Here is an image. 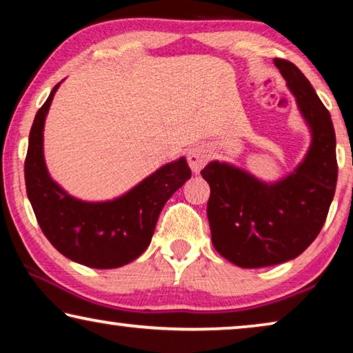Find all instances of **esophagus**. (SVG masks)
Here are the masks:
<instances>
[{"instance_id": "obj_1", "label": "esophagus", "mask_w": 353, "mask_h": 353, "mask_svg": "<svg viewBox=\"0 0 353 353\" xmlns=\"http://www.w3.org/2000/svg\"><path fill=\"white\" fill-rule=\"evenodd\" d=\"M209 157L210 152L206 145H193L192 149L187 152V161L194 174H198V172L208 165Z\"/></svg>"}]
</instances>
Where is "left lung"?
Wrapping results in <instances>:
<instances>
[{"instance_id": "obj_1", "label": "left lung", "mask_w": 353, "mask_h": 353, "mask_svg": "<svg viewBox=\"0 0 353 353\" xmlns=\"http://www.w3.org/2000/svg\"><path fill=\"white\" fill-rule=\"evenodd\" d=\"M274 65L296 98L311 130V147L292 174L261 182L228 163L210 161L201 176L210 187L208 219L215 250L241 268H263L296 259L322 230L333 201L338 161L328 109L293 63Z\"/></svg>"}]
</instances>
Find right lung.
<instances>
[{"label": "right lung", "instance_id": "obj_1", "mask_svg": "<svg viewBox=\"0 0 353 353\" xmlns=\"http://www.w3.org/2000/svg\"><path fill=\"white\" fill-rule=\"evenodd\" d=\"M60 83L31 126L25 159L26 194L42 233L61 255L97 270L120 268L149 247L163 206L192 177V171L182 157L110 201L88 203L71 196L52 181L42 149L44 122Z\"/></svg>", "mask_w": 353, "mask_h": 353}]
</instances>
